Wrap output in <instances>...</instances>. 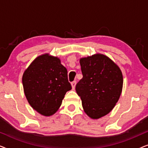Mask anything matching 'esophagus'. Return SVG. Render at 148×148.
Wrapping results in <instances>:
<instances>
[{
	"label": "esophagus",
	"instance_id": "34e87169",
	"mask_svg": "<svg viewBox=\"0 0 148 148\" xmlns=\"http://www.w3.org/2000/svg\"><path fill=\"white\" fill-rule=\"evenodd\" d=\"M76 81H73V82H71V86H72V89L73 90H75V85H76Z\"/></svg>",
	"mask_w": 148,
	"mask_h": 148
}]
</instances>
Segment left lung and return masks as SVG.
I'll return each instance as SVG.
<instances>
[{"mask_svg":"<svg viewBox=\"0 0 148 148\" xmlns=\"http://www.w3.org/2000/svg\"><path fill=\"white\" fill-rule=\"evenodd\" d=\"M83 78L76 85L83 108L88 116L98 119L112 110L122 92V72L110 58L96 54L79 60Z\"/></svg>","mask_w":148,"mask_h":148,"instance_id":"obj_1","label":"left lung"}]
</instances>
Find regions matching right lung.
<instances>
[{
    "label": "right lung",
    "instance_id": "right-lung-1",
    "mask_svg": "<svg viewBox=\"0 0 148 148\" xmlns=\"http://www.w3.org/2000/svg\"><path fill=\"white\" fill-rule=\"evenodd\" d=\"M25 97L32 108L46 116L54 114L62 104L66 92L71 90L67 70L56 56H38L23 73Z\"/></svg>",
    "mask_w": 148,
    "mask_h": 148
}]
</instances>
